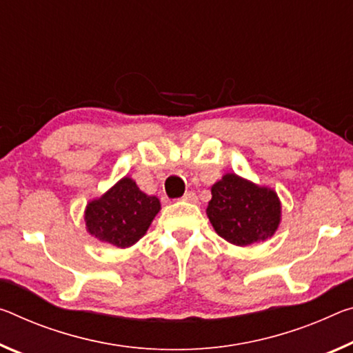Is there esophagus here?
I'll return each mask as SVG.
<instances>
[{
	"mask_svg": "<svg viewBox=\"0 0 353 353\" xmlns=\"http://www.w3.org/2000/svg\"><path fill=\"white\" fill-rule=\"evenodd\" d=\"M182 201H187V203H196L198 196H196V193H194V192H187L182 196Z\"/></svg>",
	"mask_w": 353,
	"mask_h": 353,
	"instance_id": "1",
	"label": "esophagus"
}]
</instances>
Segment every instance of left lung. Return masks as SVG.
Returning <instances> with one entry per match:
<instances>
[{"mask_svg": "<svg viewBox=\"0 0 353 353\" xmlns=\"http://www.w3.org/2000/svg\"><path fill=\"white\" fill-rule=\"evenodd\" d=\"M207 216L218 236L247 247L275 234L281 204L273 190L257 187L237 174H226L212 187Z\"/></svg>", "mask_w": 353, "mask_h": 353, "instance_id": "obj_1", "label": "left lung"}]
</instances>
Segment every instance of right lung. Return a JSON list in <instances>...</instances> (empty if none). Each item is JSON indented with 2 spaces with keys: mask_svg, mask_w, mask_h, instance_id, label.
Here are the masks:
<instances>
[{
  "mask_svg": "<svg viewBox=\"0 0 353 353\" xmlns=\"http://www.w3.org/2000/svg\"><path fill=\"white\" fill-rule=\"evenodd\" d=\"M159 210V198L148 196L130 177H124L102 198L88 204L85 221L94 237L127 248L146 234Z\"/></svg>",
  "mask_w": 353,
  "mask_h": 353,
  "instance_id": "add662e5",
  "label": "right lung"
}]
</instances>
